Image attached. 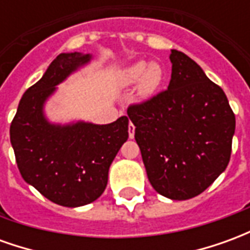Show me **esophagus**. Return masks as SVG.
<instances>
[{
    "instance_id": "esophagus-1",
    "label": "esophagus",
    "mask_w": 250,
    "mask_h": 250,
    "mask_svg": "<svg viewBox=\"0 0 250 250\" xmlns=\"http://www.w3.org/2000/svg\"><path fill=\"white\" fill-rule=\"evenodd\" d=\"M134 135H135V125L130 122V125H128V136H130V139H134Z\"/></svg>"
}]
</instances>
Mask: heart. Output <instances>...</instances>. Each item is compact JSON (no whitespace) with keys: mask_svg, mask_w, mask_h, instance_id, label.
<instances>
[{"mask_svg":"<svg viewBox=\"0 0 250 250\" xmlns=\"http://www.w3.org/2000/svg\"><path fill=\"white\" fill-rule=\"evenodd\" d=\"M163 68L158 62H136L125 66L119 75L122 87H131L138 83V95L143 99L151 98L163 82Z\"/></svg>","mask_w":250,"mask_h":250,"instance_id":"heart-1","label":"heart"}]
</instances>
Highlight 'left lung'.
I'll return each mask as SVG.
<instances>
[{
	"label": "left lung",
	"mask_w": 250,
	"mask_h": 250,
	"mask_svg": "<svg viewBox=\"0 0 250 250\" xmlns=\"http://www.w3.org/2000/svg\"><path fill=\"white\" fill-rule=\"evenodd\" d=\"M170 62L167 89L130 105L127 114L151 186L166 198L185 201L225 171L236 118L222 88L197 62L175 49Z\"/></svg>",
	"instance_id": "obj_1"
}]
</instances>
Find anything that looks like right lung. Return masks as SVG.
I'll return each instance as SVG.
<instances>
[{"instance_id":"right-lung-1","label":"right lung","mask_w":250,"mask_h":250,"mask_svg":"<svg viewBox=\"0 0 250 250\" xmlns=\"http://www.w3.org/2000/svg\"><path fill=\"white\" fill-rule=\"evenodd\" d=\"M92 55L60 53L35 85L25 91L10 125V143L21 177L45 198L66 208L84 206L103 194L108 170L128 138V118L109 125L51 123L44 105L57 85Z\"/></svg>"}]
</instances>
